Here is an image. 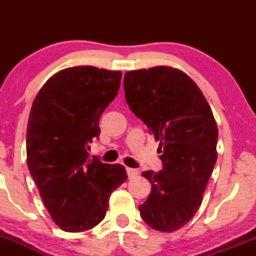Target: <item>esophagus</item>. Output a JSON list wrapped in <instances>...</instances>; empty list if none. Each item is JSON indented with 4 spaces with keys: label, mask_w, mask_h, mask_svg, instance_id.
Listing matches in <instances>:
<instances>
[{
    "label": "esophagus",
    "mask_w": 256,
    "mask_h": 256,
    "mask_svg": "<svg viewBox=\"0 0 256 256\" xmlns=\"http://www.w3.org/2000/svg\"><path fill=\"white\" fill-rule=\"evenodd\" d=\"M126 172H128V177H130V178L137 177V176H138V171H137V170L131 168V167H128V168H126Z\"/></svg>",
    "instance_id": "obj_1"
}]
</instances>
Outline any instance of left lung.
<instances>
[{
    "instance_id": "obj_1",
    "label": "left lung",
    "mask_w": 256,
    "mask_h": 256,
    "mask_svg": "<svg viewBox=\"0 0 256 256\" xmlns=\"http://www.w3.org/2000/svg\"><path fill=\"white\" fill-rule=\"evenodd\" d=\"M130 110L160 142L162 170L142 173L152 192L140 213L161 232L192 219L216 165L218 128L207 100L186 73L170 66L128 71L124 77Z\"/></svg>"
}]
</instances>
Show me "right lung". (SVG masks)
I'll use <instances>...</instances> for the list:
<instances>
[{
	"label": "right lung",
	"instance_id": "right-lung-1",
	"mask_svg": "<svg viewBox=\"0 0 256 256\" xmlns=\"http://www.w3.org/2000/svg\"><path fill=\"white\" fill-rule=\"evenodd\" d=\"M122 72L68 67L46 80L34 100L26 132L30 173L61 230L82 232L102 222L110 194L128 179L125 167L89 158L98 122L116 98Z\"/></svg>",
	"mask_w": 256,
	"mask_h": 256
}]
</instances>
